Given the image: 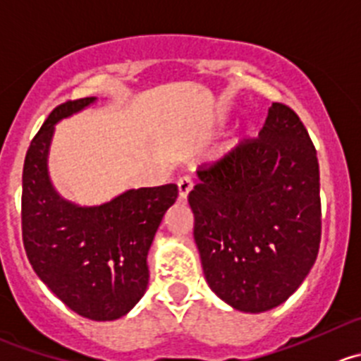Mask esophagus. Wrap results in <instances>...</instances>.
I'll use <instances>...</instances> for the list:
<instances>
[{"label":"esophagus","mask_w":361,"mask_h":361,"mask_svg":"<svg viewBox=\"0 0 361 361\" xmlns=\"http://www.w3.org/2000/svg\"><path fill=\"white\" fill-rule=\"evenodd\" d=\"M194 187V181H192L190 176H181L178 180V192H180V199H187L188 192Z\"/></svg>","instance_id":"esophagus-1"}]
</instances>
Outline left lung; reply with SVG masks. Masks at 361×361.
I'll use <instances>...</instances> for the list:
<instances>
[{
  "label": "left lung",
  "mask_w": 361,
  "mask_h": 361,
  "mask_svg": "<svg viewBox=\"0 0 361 361\" xmlns=\"http://www.w3.org/2000/svg\"><path fill=\"white\" fill-rule=\"evenodd\" d=\"M188 194L206 281L243 312L284 303L321 243L319 162L305 125L274 102L257 137L197 171Z\"/></svg>",
  "instance_id": "1"
}]
</instances>
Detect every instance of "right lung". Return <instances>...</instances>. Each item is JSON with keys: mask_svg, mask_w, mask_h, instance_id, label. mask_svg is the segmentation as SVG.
I'll list each match as a JSON object with an SVG mask.
<instances>
[{"mask_svg": "<svg viewBox=\"0 0 361 361\" xmlns=\"http://www.w3.org/2000/svg\"><path fill=\"white\" fill-rule=\"evenodd\" d=\"M93 97L63 102L31 141L23 167L20 224L27 259L40 281L79 316L113 321L125 316L148 286V250L178 197L174 183L137 188L102 206L63 201L47 176L54 123Z\"/></svg>", "mask_w": 361, "mask_h": 361, "instance_id": "right-lung-1", "label": "right lung"}]
</instances>
